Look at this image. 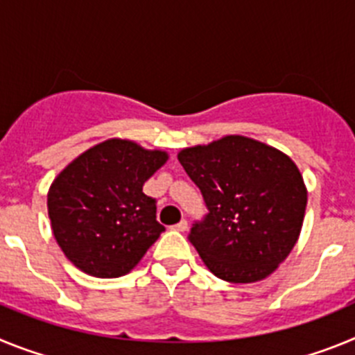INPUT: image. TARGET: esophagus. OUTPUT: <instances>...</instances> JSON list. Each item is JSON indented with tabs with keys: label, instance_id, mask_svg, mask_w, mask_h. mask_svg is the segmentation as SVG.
<instances>
[{
	"label": "esophagus",
	"instance_id": "1",
	"mask_svg": "<svg viewBox=\"0 0 355 355\" xmlns=\"http://www.w3.org/2000/svg\"><path fill=\"white\" fill-rule=\"evenodd\" d=\"M174 229H175V231H181V233H184V231H187V229H188V222L187 220L178 222V224L174 225Z\"/></svg>",
	"mask_w": 355,
	"mask_h": 355
}]
</instances>
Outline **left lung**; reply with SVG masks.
<instances>
[{
  "instance_id": "left-lung-1",
  "label": "left lung",
  "mask_w": 355,
  "mask_h": 355,
  "mask_svg": "<svg viewBox=\"0 0 355 355\" xmlns=\"http://www.w3.org/2000/svg\"><path fill=\"white\" fill-rule=\"evenodd\" d=\"M178 159L208 208L188 240L209 272L229 283L268 277L299 240L306 213V184L290 156L227 135Z\"/></svg>"
}]
</instances>
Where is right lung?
<instances>
[{
    "label": "right lung",
    "instance_id": "add662e5",
    "mask_svg": "<svg viewBox=\"0 0 355 355\" xmlns=\"http://www.w3.org/2000/svg\"><path fill=\"white\" fill-rule=\"evenodd\" d=\"M168 155L110 139L85 150L56 175L48 213L65 258L94 277H121L165 231L156 200L142 192Z\"/></svg>",
    "mask_w": 355,
    "mask_h": 355
}]
</instances>
